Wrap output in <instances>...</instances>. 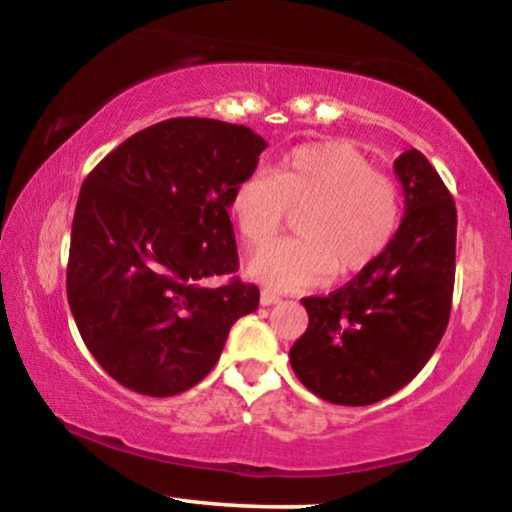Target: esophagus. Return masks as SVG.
<instances>
[{
	"label": "esophagus",
	"instance_id": "obj_1",
	"mask_svg": "<svg viewBox=\"0 0 512 512\" xmlns=\"http://www.w3.org/2000/svg\"><path fill=\"white\" fill-rule=\"evenodd\" d=\"M275 303H279L277 293L270 291V289H263V291H261V305L268 307V305H275Z\"/></svg>",
	"mask_w": 512,
	"mask_h": 512
}]
</instances>
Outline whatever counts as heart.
<instances>
[{"instance_id": "obj_1", "label": "heart", "mask_w": 512, "mask_h": 512, "mask_svg": "<svg viewBox=\"0 0 512 512\" xmlns=\"http://www.w3.org/2000/svg\"><path fill=\"white\" fill-rule=\"evenodd\" d=\"M230 216L249 249L282 233L289 212L300 214L298 240L256 254L249 275L275 289H314L338 272L370 268L394 240L401 195L370 160L340 142L305 144L268 174H249L230 193Z\"/></svg>"}]
</instances>
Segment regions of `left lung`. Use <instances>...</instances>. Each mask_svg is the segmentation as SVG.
Masks as SVG:
<instances>
[{
    "label": "left lung",
    "instance_id": "left-lung-1",
    "mask_svg": "<svg viewBox=\"0 0 512 512\" xmlns=\"http://www.w3.org/2000/svg\"><path fill=\"white\" fill-rule=\"evenodd\" d=\"M405 216L377 261L328 296L303 298L307 331L291 347L293 373L335 405H370L426 366L450 321L457 207L417 149L394 160Z\"/></svg>",
    "mask_w": 512,
    "mask_h": 512
}]
</instances>
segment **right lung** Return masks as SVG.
<instances>
[{"mask_svg":"<svg viewBox=\"0 0 512 512\" xmlns=\"http://www.w3.org/2000/svg\"><path fill=\"white\" fill-rule=\"evenodd\" d=\"M265 139L247 125L170 118L116 146L83 181L67 300L97 363L144 396L191 389L219 361L230 326L258 307L233 277L230 193Z\"/></svg>","mask_w":512,"mask_h":512,"instance_id":"right-lung-1","label":"right lung"}]
</instances>
